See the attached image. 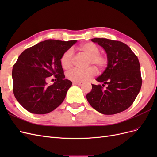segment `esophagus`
<instances>
[{"mask_svg": "<svg viewBox=\"0 0 157 157\" xmlns=\"http://www.w3.org/2000/svg\"><path fill=\"white\" fill-rule=\"evenodd\" d=\"M73 84H75V85H78V86H81V85H82V82H73Z\"/></svg>", "mask_w": 157, "mask_h": 157, "instance_id": "obj_1", "label": "esophagus"}]
</instances>
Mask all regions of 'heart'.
<instances>
[{
    "instance_id": "obj_1",
    "label": "heart",
    "mask_w": 157,
    "mask_h": 157,
    "mask_svg": "<svg viewBox=\"0 0 157 157\" xmlns=\"http://www.w3.org/2000/svg\"><path fill=\"white\" fill-rule=\"evenodd\" d=\"M84 54H86L89 59L88 66L95 65L96 67L101 71L106 67L108 59L105 54L99 53V48L92 42H86L80 46ZM74 52L72 48L65 51L60 58V63L64 69L68 70L71 68L73 65ZM96 69L94 67H90L85 69H73L67 73V77L72 81L82 82L86 81L96 75Z\"/></svg>"
}]
</instances>
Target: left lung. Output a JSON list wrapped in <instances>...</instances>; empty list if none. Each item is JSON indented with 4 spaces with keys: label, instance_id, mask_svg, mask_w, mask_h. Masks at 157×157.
Returning a JSON list of instances; mask_svg holds the SVG:
<instances>
[{
    "label": "left lung",
    "instance_id": "obj_1",
    "mask_svg": "<svg viewBox=\"0 0 157 157\" xmlns=\"http://www.w3.org/2000/svg\"><path fill=\"white\" fill-rule=\"evenodd\" d=\"M102 46L107 56V67L96 78L100 84H92L86 95L88 103L104 115L125 111L134 103L142 84L140 65L137 56L126 44L118 40L95 38L91 39Z\"/></svg>",
    "mask_w": 157,
    "mask_h": 157
}]
</instances>
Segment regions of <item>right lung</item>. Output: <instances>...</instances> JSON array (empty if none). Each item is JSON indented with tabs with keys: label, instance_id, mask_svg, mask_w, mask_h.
<instances>
[{
	"label": "right lung",
	"instance_id": "obj_1",
	"mask_svg": "<svg viewBox=\"0 0 157 157\" xmlns=\"http://www.w3.org/2000/svg\"><path fill=\"white\" fill-rule=\"evenodd\" d=\"M77 40H46L23 51L13 66L14 96L27 111L43 115L54 111L64 100L72 82L65 79L60 58ZM56 82L47 85L48 77Z\"/></svg>",
	"mask_w": 157,
	"mask_h": 157
}]
</instances>
